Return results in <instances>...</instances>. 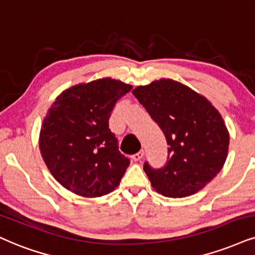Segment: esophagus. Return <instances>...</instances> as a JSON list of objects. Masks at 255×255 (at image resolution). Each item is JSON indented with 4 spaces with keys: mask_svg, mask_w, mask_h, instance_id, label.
<instances>
[{
    "mask_svg": "<svg viewBox=\"0 0 255 255\" xmlns=\"http://www.w3.org/2000/svg\"><path fill=\"white\" fill-rule=\"evenodd\" d=\"M143 156H144V151H143V150H140L139 152H137V153H134V155H132V159L134 162L140 161V159L143 158Z\"/></svg>",
    "mask_w": 255,
    "mask_h": 255,
    "instance_id": "1",
    "label": "esophagus"
}]
</instances>
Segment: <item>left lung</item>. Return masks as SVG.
<instances>
[{"instance_id": "8db88e82", "label": "left lung", "mask_w": 255, "mask_h": 255, "mask_svg": "<svg viewBox=\"0 0 255 255\" xmlns=\"http://www.w3.org/2000/svg\"><path fill=\"white\" fill-rule=\"evenodd\" d=\"M168 143L162 168L144 162V171L163 196L184 197L208 184L225 164L229 134L218 110L204 97L171 79L132 91Z\"/></svg>"}]
</instances>
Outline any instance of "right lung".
Listing matches in <instances>:
<instances>
[{
	"mask_svg": "<svg viewBox=\"0 0 255 255\" xmlns=\"http://www.w3.org/2000/svg\"><path fill=\"white\" fill-rule=\"evenodd\" d=\"M132 87L104 79L66 90L43 121L40 150L47 168L66 189L84 197L115 190L130 164L109 128L116 103Z\"/></svg>",
	"mask_w": 255,
	"mask_h": 255,
	"instance_id": "obj_1",
	"label": "right lung"
}]
</instances>
